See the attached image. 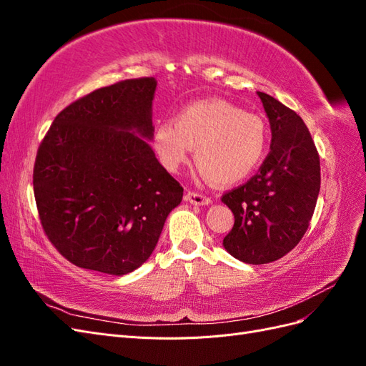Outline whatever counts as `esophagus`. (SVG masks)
Segmentation results:
<instances>
[{"instance_id":"1","label":"esophagus","mask_w":366,"mask_h":366,"mask_svg":"<svg viewBox=\"0 0 366 366\" xmlns=\"http://www.w3.org/2000/svg\"><path fill=\"white\" fill-rule=\"evenodd\" d=\"M184 200L189 202L191 204H195V206H209L210 203H212V200H210L209 197L202 195V194H197V192H191V191L186 192Z\"/></svg>"}]
</instances>
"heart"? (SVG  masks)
Here are the masks:
<instances>
[{
    "instance_id": "1",
    "label": "heart",
    "mask_w": 366,
    "mask_h": 366,
    "mask_svg": "<svg viewBox=\"0 0 366 366\" xmlns=\"http://www.w3.org/2000/svg\"><path fill=\"white\" fill-rule=\"evenodd\" d=\"M152 147L166 171L179 172L195 148L197 172L204 180L234 184L258 168L267 129L264 120L223 99H204L183 107L152 132Z\"/></svg>"
}]
</instances>
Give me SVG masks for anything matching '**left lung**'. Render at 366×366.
Masks as SVG:
<instances>
[{"mask_svg":"<svg viewBox=\"0 0 366 366\" xmlns=\"http://www.w3.org/2000/svg\"><path fill=\"white\" fill-rule=\"evenodd\" d=\"M257 94L270 124V152L258 174L221 198L235 215L223 246L246 264L289 253L308 229L320 189L319 156L304 120L274 97Z\"/></svg>","mask_w":366,"mask_h":366,"instance_id":"obj_1","label":"left lung"}]
</instances>
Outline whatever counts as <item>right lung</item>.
Masks as SVG:
<instances>
[{"mask_svg": "<svg viewBox=\"0 0 366 366\" xmlns=\"http://www.w3.org/2000/svg\"><path fill=\"white\" fill-rule=\"evenodd\" d=\"M154 77L122 81L73 102L38 149L33 191L44 232L81 269L124 276L156 249L183 187L157 160Z\"/></svg>", "mask_w": 366, "mask_h": 366, "instance_id": "1", "label": "right lung"}]
</instances>
